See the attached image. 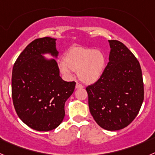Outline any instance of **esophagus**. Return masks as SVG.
I'll use <instances>...</instances> for the list:
<instances>
[{"label":"esophagus","instance_id":"esophagus-1","mask_svg":"<svg viewBox=\"0 0 155 155\" xmlns=\"http://www.w3.org/2000/svg\"><path fill=\"white\" fill-rule=\"evenodd\" d=\"M75 87H76L77 89H79V88H82V87H83V85H81V84H79V83H77Z\"/></svg>","mask_w":155,"mask_h":155}]
</instances>
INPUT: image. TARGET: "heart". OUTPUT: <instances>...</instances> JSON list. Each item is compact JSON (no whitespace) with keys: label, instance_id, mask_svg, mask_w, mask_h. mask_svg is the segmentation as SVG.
<instances>
[{"label":"heart","instance_id":"1","mask_svg":"<svg viewBox=\"0 0 155 155\" xmlns=\"http://www.w3.org/2000/svg\"><path fill=\"white\" fill-rule=\"evenodd\" d=\"M105 67L106 57L102 50L74 46L65 53L59 70L66 78L73 76V71L78 72L81 81L93 84L102 78Z\"/></svg>","mask_w":155,"mask_h":155}]
</instances>
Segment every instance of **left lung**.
Returning a JSON list of instances; mask_svg holds the SVG:
<instances>
[{
    "mask_svg": "<svg viewBox=\"0 0 155 155\" xmlns=\"http://www.w3.org/2000/svg\"><path fill=\"white\" fill-rule=\"evenodd\" d=\"M109 63L102 78L86 87L88 106L98 125L107 130L127 127L143 101L142 71L135 56L121 42L109 40Z\"/></svg>",
    "mask_w": 155,
    "mask_h": 155,
    "instance_id": "obj_1",
    "label": "left lung"
}]
</instances>
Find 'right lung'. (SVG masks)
Returning a JSON list of instances; mask_svg holds the SVG:
<instances>
[{
  "label": "right lung",
  "mask_w": 155,
  "mask_h": 155,
  "mask_svg": "<svg viewBox=\"0 0 155 155\" xmlns=\"http://www.w3.org/2000/svg\"><path fill=\"white\" fill-rule=\"evenodd\" d=\"M56 41L50 37L32 41L18 57L12 70L14 107L20 120L37 131L52 130L62 123L64 105L76 84L60 77Z\"/></svg>",
  "instance_id": "obj_1"
}]
</instances>
